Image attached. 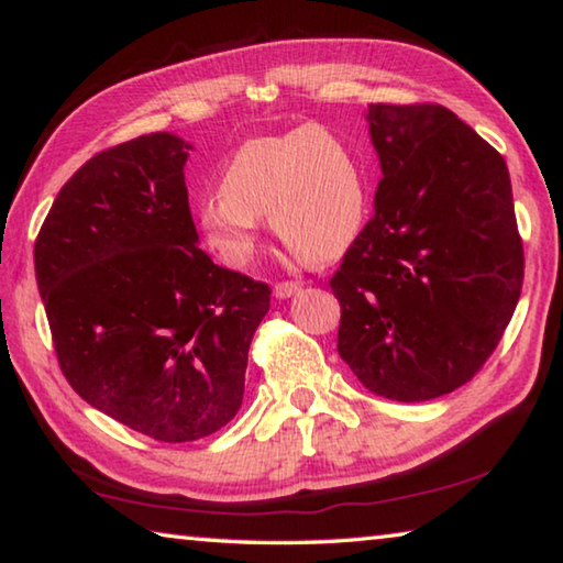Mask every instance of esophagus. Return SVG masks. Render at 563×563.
I'll list each match as a JSON object with an SVG mask.
<instances>
[{
	"mask_svg": "<svg viewBox=\"0 0 563 563\" xmlns=\"http://www.w3.org/2000/svg\"><path fill=\"white\" fill-rule=\"evenodd\" d=\"M302 288L300 283H295V280H290V283H278L273 288V292H275V298H280V300H285V298H290V295H295Z\"/></svg>",
	"mask_w": 563,
	"mask_h": 563,
	"instance_id": "esophagus-1",
	"label": "esophagus"
}]
</instances>
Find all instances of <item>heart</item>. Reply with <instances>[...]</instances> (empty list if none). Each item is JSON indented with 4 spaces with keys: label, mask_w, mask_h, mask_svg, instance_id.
I'll return each instance as SVG.
<instances>
[{
    "label": "heart",
    "mask_w": 563,
    "mask_h": 563,
    "mask_svg": "<svg viewBox=\"0 0 563 563\" xmlns=\"http://www.w3.org/2000/svg\"><path fill=\"white\" fill-rule=\"evenodd\" d=\"M218 188L196 216L206 243L233 268L253 261L255 216H268L275 238L308 263L342 258L367 218L357 151L325 123L245 141L225 158Z\"/></svg>",
    "instance_id": "1"
}]
</instances>
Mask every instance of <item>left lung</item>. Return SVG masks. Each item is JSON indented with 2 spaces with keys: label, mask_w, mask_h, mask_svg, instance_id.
I'll return each mask as SVG.
<instances>
[{
  "label": "left lung",
  "mask_w": 563,
  "mask_h": 563,
  "mask_svg": "<svg viewBox=\"0 0 563 563\" xmlns=\"http://www.w3.org/2000/svg\"><path fill=\"white\" fill-rule=\"evenodd\" d=\"M375 216L330 288L369 393L424 402L472 379L517 308L523 247L504 158L440 103H369Z\"/></svg>",
  "instance_id": "1"
}]
</instances>
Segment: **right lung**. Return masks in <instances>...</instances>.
Segmentation results:
<instances>
[{
    "mask_svg": "<svg viewBox=\"0 0 563 563\" xmlns=\"http://www.w3.org/2000/svg\"><path fill=\"white\" fill-rule=\"evenodd\" d=\"M158 131L101 151L66 180L34 243L64 377L158 442L221 430L243 402L247 347L271 288L198 247L184 166Z\"/></svg>",
    "mask_w": 563,
    "mask_h": 563,
    "instance_id": "obj_1",
    "label": "right lung"
}]
</instances>
